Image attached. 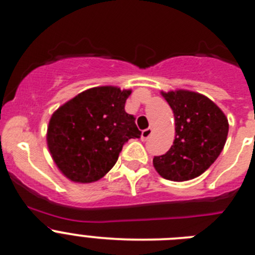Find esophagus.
Wrapping results in <instances>:
<instances>
[{
    "label": "esophagus",
    "mask_w": 255,
    "mask_h": 255,
    "mask_svg": "<svg viewBox=\"0 0 255 255\" xmlns=\"http://www.w3.org/2000/svg\"><path fill=\"white\" fill-rule=\"evenodd\" d=\"M152 128H147V129L142 130V134H140V138H142V140H147L148 138L150 137V134H152Z\"/></svg>",
    "instance_id": "34e87169"
}]
</instances>
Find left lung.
I'll return each mask as SVG.
<instances>
[{
    "mask_svg": "<svg viewBox=\"0 0 255 255\" xmlns=\"http://www.w3.org/2000/svg\"><path fill=\"white\" fill-rule=\"evenodd\" d=\"M175 121V138L165 154L153 158L160 177L173 182L194 179L219 157L227 142L228 118L212 100L198 92H160Z\"/></svg>",
    "mask_w": 255,
    "mask_h": 255,
    "instance_id": "1",
    "label": "left lung"
}]
</instances>
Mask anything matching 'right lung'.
Returning a JSON list of instances; mask_svg holds the SVG:
<instances>
[{
	"label": "right lung",
	"mask_w": 255,
	"mask_h": 255,
	"mask_svg": "<svg viewBox=\"0 0 255 255\" xmlns=\"http://www.w3.org/2000/svg\"><path fill=\"white\" fill-rule=\"evenodd\" d=\"M130 90L93 87L57 108L47 127V147L59 172L75 183L97 182L118 159L123 144L140 132L125 111Z\"/></svg>",
	"instance_id": "right-lung-1"
}]
</instances>
